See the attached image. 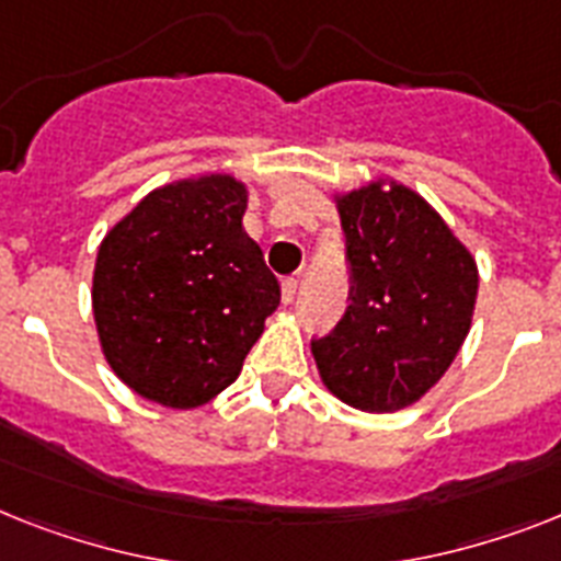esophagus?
<instances>
[{
  "label": "esophagus",
  "mask_w": 561,
  "mask_h": 561,
  "mask_svg": "<svg viewBox=\"0 0 561 561\" xmlns=\"http://www.w3.org/2000/svg\"><path fill=\"white\" fill-rule=\"evenodd\" d=\"M280 291H284V304H291V300L298 298V277H284Z\"/></svg>",
  "instance_id": "34e87169"
}]
</instances>
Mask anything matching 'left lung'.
I'll use <instances>...</instances> for the list:
<instances>
[{
	"instance_id": "left-lung-1",
	"label": "left lung",
	"mask_w": 561,
	"mask_h": 561,
	"mask_svg": "<svg viewBox=\"0 0 561 561\" xmlns=\"http://www.w3.org/2000/svg\"><path fill=\"white\" fill-rule=\"evenodd\" d=\"M350 307L312 337L323 383L341 401L392 413L447 373L473 318L479 272L442 217L404 186L337 201Z\"/></svg>"
}]
</instances>
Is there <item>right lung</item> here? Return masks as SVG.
<instances>
[{"mask_svg": "<svg viewBox=\"0 0 561 561\" xmlns=\"http://www.w3.org/2000/svg\"><path fill=\"white\" fill-rule=\"evenodd\" d=\"M243 211V183L208 174L157 188L105 234L96 332L111 369L148 401L188 410L226 390L280 304Z\"/></svg>", "mask_w": 561, "mask_h": 561, "instance_id": "obj_1", "label": "right lung"}]
</instances>
